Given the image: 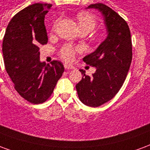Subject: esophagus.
<instances>
[{
    "label": "esophagus",
    "mask_w": 150,
    "mask_h": 150,
    "mask_svg": "<svg viewBox=\"0 0 150 150\" xmlns=\"http://www.w3.org/2000/svg\"><path fill=\"white\" fill-rule=\"evenodd\" d=\"M64 67H65L66 70H71V69L75 68V67H74L73 66L67 65V64H65V65H64Z\"/></svg>",
    "instance_id": "esophagus-1"
}]
</instances>
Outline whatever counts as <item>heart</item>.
<instances>
[{
  "mask_svg": "<svg viewBox=\"0 0 150 150\" xmlns=\"http://www.w3.org/2000/svg\"><path fill=\"white\" fill-rule=\"evenodd\" d=\"M77 20H78L79 26L80 28V30H86L90 32L92 30H94V28L96 25V19L91 15L88 14V13H79L77 16ZM76 51H77V49L74 48L73 46H70V45H66L60 50V54L65 61L71 62L75 58Z\"/></svg>",
  "mask_w": 150,
  "mask_h": 150,
  "instance_id": "b5f03b06",
  "label": "heart"
}]
</instances>
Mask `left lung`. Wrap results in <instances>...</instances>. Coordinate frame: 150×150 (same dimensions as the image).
I'll return each mask as SVG.
<instances>
[{
    "label": "left lung",
    "instance_id": "left-lung-1",
    "mask_svg": "<svg viewBox=\"0 0 150 150\" xmlns=\"http://www.w3.org/2000/svg\"><path fill=\"white\" fill-rule=\"evenodd\" d=\"M101 12L108 31V37L94 52L83 59L96 71L92 75H85L75 88L83 104L99 107L112 100L122 87L132 62V39L129 25L117 13L102 3L92 4Z\"/></svg>",
    "mask_w": 150,
    "mask_h": 150
}]
</instances>
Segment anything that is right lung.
I'll return each mask as SVG.
<instances>
[{
	"mask_svg": "<svg viewBox=\"0 0 150 150\" xmlns=\"http://www.w3.org/2000/svg\"><path fill=\"white\" fill-rule=\"evenodd\" d=\"M51 4L35 3L18 12L6 28L2 43L5 70L21 97L38 104L51 96L64 71L60 61L39 60V47L48 42L44 24Z\"/></svg>",
	"mask_w": 150,
	"mask_h": 150,
	"instance_id": "right-lung-1",
	"label": "right lung"
}]
</instances>
